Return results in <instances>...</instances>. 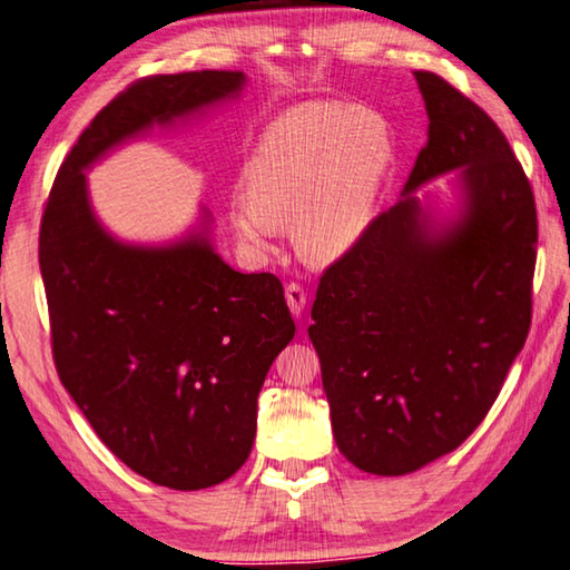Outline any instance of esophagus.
<instances>
[{"instance_id": "esophagus-1", "label": "esophagus", "mask_w": 570, "mask_h": 570, "mask_svg": "<svg viewBox=\"0 0 570 570\" xmlns=\"http://www.w3.org/2000/svg\"><path fill=\"white\" fill-rule=\"evenodd\" d=\"M286 304H288V308H292V314H294L296 318L304 314V306H306V292H304V286H302V284H296V282L286 284Z\"/></svg>"}]
</instances>
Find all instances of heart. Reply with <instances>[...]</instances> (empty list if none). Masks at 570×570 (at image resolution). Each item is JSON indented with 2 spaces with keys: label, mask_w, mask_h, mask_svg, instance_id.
Masks as SVG:
<instances>
[{
  "label": "heart",
  "mask_w": 570,
  "mask_h": 570,
  "mask_svg": "<svg viewBox=\"0 0 570 570\" xmlns=\"http://www.w3.org/2000/svg\"><path fill=\"white\" fill-rule=\"evenodd\" d=\"M391 161V129L376 111L306 101L258 137L244 167L246 196L232 202L229 222L252 246L294 223L298 256L328 266L366 234Z\"/></svg>",
  "instance_id": "heart-1"
}]
</instances>
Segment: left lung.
<instances>
[{"label":"left lung","mask_w":570,"mask_h":570,"mask_svg":"<svg viewBox=\"0 0 570 570\" xmlns=\"http://www.w3.org/2000/svg\"><path fill=\"white\" fill-rule=\"evenodd\" d=\"M403 199L379 214L316 288L308 336L338 451L356 469L403 475L446 456L485 419L531 328L538 219L503 131L433 71ZM460 171L464 204L441 225L412 196Z\"/></svg>","instance_id":"8db88e82"}]
</instances>
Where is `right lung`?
Instances as JSON below:
<instances>
[{
	"label": "right lung",
	"instance_id": "right-lung-1",
	"mask_svg": "<svg viewBox=\"0 0 570 570\" xmlns=\"http://www.w3.org/2000/svg\"><path fill=\"white\" fill-rule=\"evenodd\" d=\"M244 71L137 79L81 131L41 216L51 354L97 436L151 483L199 491L249 459L256 399L294 318L274 274L234 272L202 229L167 246L121 244L91 212L85 169L154 124L239 97Z\"/></svg>",
	"mask_w": 570,
	"mask_h": 570
}]
</instances>
